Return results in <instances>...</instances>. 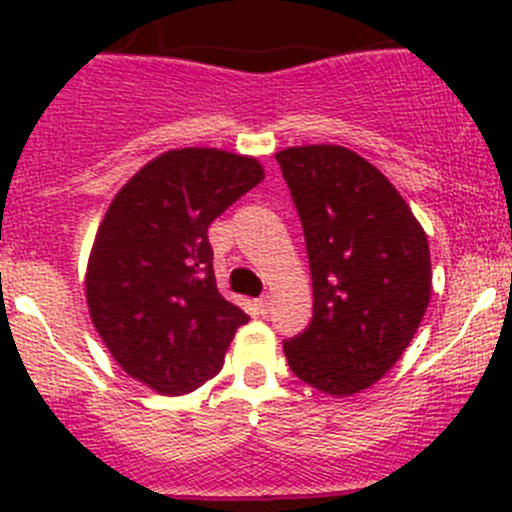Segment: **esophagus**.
Wrapping results in <instances>:
<instances>
[{"label": "esophagus", "instance_id": "obj_1", "mask_svg": "<svg viewBox=\"0 0 512 512\" xmlns=\"http://www.w3.org/2000/svg\"><path fill=\"white\" fill-rule=\"evenodd\" d=\"M270 304H272V299L267 297V294L265 297H260L257 299V312H260L262 317H267V314H270Z\"/></svg>", "mask_w": 512, "mask_h": 512}]
</instances>
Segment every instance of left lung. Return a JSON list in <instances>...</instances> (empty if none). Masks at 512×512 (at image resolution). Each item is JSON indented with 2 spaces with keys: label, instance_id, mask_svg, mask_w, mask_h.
I'll list each match as a JSON object with an SVG mask.
<instances>
[{
  "label": "left lung",
  "instance_id": "1",
  "mask_svg": "<svg viewBox=\"0 0 512 512\" xmlns=\"http://www.w3.org/2000/svg\"><path fill=\"white\" fill-rule=\"evenodd\" d=\"M312 270L314 317L285 342L289 369L329 396L381 379L431 299L426 232L379 168L344 146L277 153Z\"/></svg>",
  "mask_w": 512,
  "mask_h": 512
}]
</instances>
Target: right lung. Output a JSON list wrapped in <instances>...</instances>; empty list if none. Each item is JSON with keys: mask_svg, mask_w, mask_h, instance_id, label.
<instances>
[{"mask_svg": "<svg viewBox=\"0 0 512 512\" xmlns=\"http://www.w3.org/2000/svg\"><path fill=\"white\" fill-rule=\"evenodd\" d=\"M262 178L252 156L178 148L143 165L98 225L84 282L91 322L118 366L158 394L213 379L250 319L218 292L208 227Z\"/></svg>", "mask_w": 512, "mask_h": 512, "instance_id": "add662e5", "label": "right lung"}]
</instances>
